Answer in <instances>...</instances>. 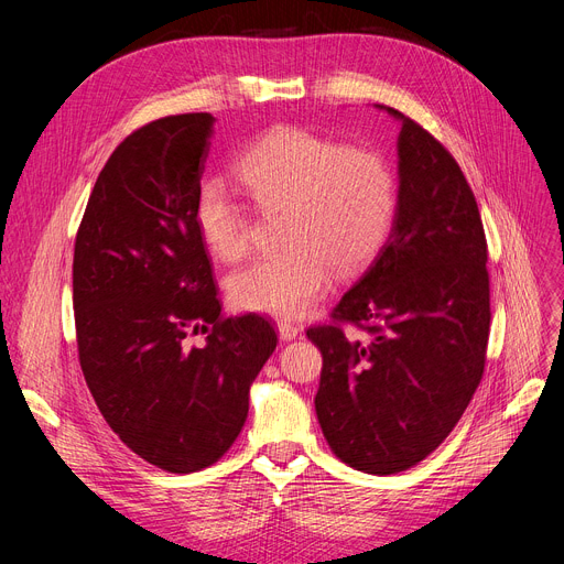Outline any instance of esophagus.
<instances>
[{
  "label": "esophagus",
  "instance_id": "1",
  "mask_svg": "<svg viewBox=\"0 0 564 564\" xmlns=\"http://www.w3.org/2000/svg\"><path fill=\"white\" fill-rule=\"evenodd\" d=\"M300 334H302L300 324H294L290 319H281L279 322V336H281V340H292V338H297Z\"/></svg>",
  "mask_w": 564,
  "mask_h": 564
}]
</instances>
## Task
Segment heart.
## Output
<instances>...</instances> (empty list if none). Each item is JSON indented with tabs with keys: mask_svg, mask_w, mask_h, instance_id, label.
I'll list each match as a JSON object with an SVG mask.
<instances>
[{
	"mask_svg": "<svg viewBox=\"0 0 564 564\" xmlns=\"http://www.w3.org/2000/svg\"><path fill=\"white\" fill-rule=\"evenodd\" d=\"M235 175L264 210H288L281 237L288 249L256 258L228 279L230 302L242 311L306 313L334 270L351 274L377 256L395 221L398 183L389 162L304 128L264 132L237 158ZM194 221L215 258L247 256V210L219 177L198 185Z\"/></svg>",
	"mask_w": 564,
	"mask_h": 564,
	"instance_id": "b5f03b06",
	"label": "heart"
}]
</instances>
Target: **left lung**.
<instances>
[{"instance_id":"left-lung-1","label":"left lung","mask_w":564,"mask_h":564,"mask_svg":"<svg viewBox=\"0 0 564 564\" xmlns=\"http://www.w3.org/2000/svg\"><path fill=\"white\" fill-rule=\"evenodd\" d=\"M381 109L402 121L395 221L332 322L306 336L322 351L315 411L329 448L391 476L462 419L485 372L491 311L487 237L459 164L423 126ZM347 323L367 336L354 339Z\"/></svg>"}]
</instances>
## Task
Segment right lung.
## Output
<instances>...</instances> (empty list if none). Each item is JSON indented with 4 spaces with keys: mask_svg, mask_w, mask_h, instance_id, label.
Returning a JSON list of instances; mask_svg holds the SVG:
<instances>
[{
    "mask_svg": "<svg viewBox=\"0 0 564 564\" xmlns=\"http://www.w3.org/2000/svg\"><path fill=\"white\" fill-rule=\"evenodd\" d=\"M213 113L164 116L107 160L75 237L79 366L107 425L148 464L194 473L242 432L276 349L270 319L224 317L194 200ZM206 334L203 346L191 338Z\"/></svg>",
    "mask_w": 564,
    "mask_h": 564,
    "instance_id": "obj_1",
    "label": "right lung"
}]
</instances>
